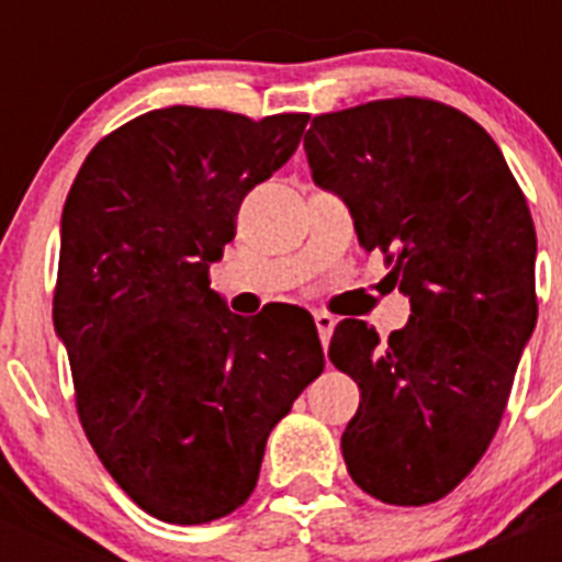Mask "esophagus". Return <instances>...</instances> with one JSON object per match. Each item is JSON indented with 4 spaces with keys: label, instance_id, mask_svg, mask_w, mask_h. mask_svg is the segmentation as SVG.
<instances>
[{
    "label": "esophagus",
    "instance_id": "esophagus-1",
    "mask_svg": "<svg viewBox=\"0 0 562 562\" xmlns=\"http://www.w3.org/2000/svg\"><path fill=\"white\" fill-rule=\"evenodd\" d=\"M335 317L329 315V312H315V326H317V335H321V342L324 346H329V337L331 331H335Z\"/></svg>",
    "mask_w": 562,
    "mask_h": 562
}]
</instances>
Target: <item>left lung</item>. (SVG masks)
<instances>
[{
	"mask_svg": "<svg viewBox=\"0 0 562 562\" xmlns=\"http://www.w3.org/2000/svg\"><path fill=\"white\" fill-rule=\"evenodd\" d=\"M304 148L411 301L389 340L335 326L329 360L360 389L342 459L376 501L434 504L490 448L538 324L532 213L493 137L430 98L317 114Z\"/></svg>",
	"mask_w": 562,
	"mask_h": 562,
	"instance_id": "obj_1",
	"label": "left lung"
}]
</instances>
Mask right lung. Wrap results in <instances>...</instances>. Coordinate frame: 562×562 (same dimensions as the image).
Here are the masks:
<instances>
[{
  "label": "right lung",
  "mask_w": 562,
  "mask_h": 562,
  "mask_svg": "<svg viewBox=\"0 0 562 562\" xmlns=\"http://www.w3.org/2000/svg\"><path fill=\"white\" fill-rule=\"evenodd\" d=\"M306 121L154 109L89 151L64 202L53 324L78 419L123 493L166 524L245 504L267 436L324 371L310 312L247 321L207 278Z\"/></svg>",
  "instance_id": "right-lung-1"
}]
</instances>
